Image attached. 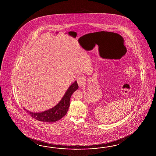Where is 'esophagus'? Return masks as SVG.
<instances>
[{
	"instance_id": "1",
	"label": "esophagus",
	"mask_w": 156,
	"mask_h": 156,
	"mask_svg": "<svg viewBox=\"0 0 156 156\" xmlns=\"http://www.w3.org/2000/svg\"><path fill=\"white\" fill-rule=\"evenodd\" d=\"M77 82L79 86H83L85 83V79L83 76L78 77L77 78Z\"/></svg>"
}]
</instances>
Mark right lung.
Masks as SVG:
<instances>
[{
    "label": "right lung",
    "instance_id": "obj_1",
    "mask_svg": "<svg viewBox=\"0 0 156 156\" xmlns=\"http://www.w3.org/2000/svg\"><path fill=\"white\" fill-rule=\"evenodd\" d=\"M79 88L76 81L73 83L67 90L62 98L56 106L46 111L41 113H33L26 110L27 113L35 119L44 122L52 123L61 119L66 114L67 110L70 106V100L71 96L75 91Z\"/></svg>",
    "mask_w": 156,
    "mask_h": 156
}]
</instances>
